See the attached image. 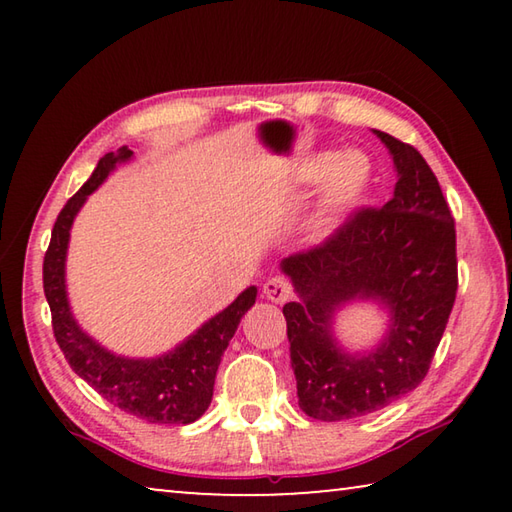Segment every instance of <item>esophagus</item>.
Here are the masks:
<instances>
[{
	"label": "esophagus",
	"mask_w": 512,
	"mask_h": 512,
	"mask_svg": "<svg viewBox=\"0 0 512 512\" xmlns=\"http://www.w3.org/2000/svg\"><path fill=\"white\" fill-rule=\"evenodd\" d=\"M264 296L271 302H275V305H282V302H287L293 296L291 282L287 277H280V275L271 277V280L264 284Z\"/></svg>",
	"instance_id": "esophagus-1"
}]
</instances>
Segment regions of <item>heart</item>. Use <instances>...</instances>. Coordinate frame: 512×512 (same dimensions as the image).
I'll return each instance as SVG.
<instances>
[{
    "mask_svg": "<svg viewBox=\"0 0 512 512\" xmlns=\"http://www.w3.org/2000/svg\"><path fill=\"white\" fill-rule=\"evenodd\" d=\"M296 180L300 185H316L323 180L316 203L302 221L305 237L323 244L339 235L366 201L372 185V164L361 151H316L298 162Z\"/></svg>",
    "mask_w": 512,
    "mask_h": 512,
    "instance_id": "heart-1",
    "label": "heart"
}]
</instances>
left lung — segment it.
I'll list each match as a JSON object with an SVG mask.
<instances>
[{
	"label": "left lung",
	"instance_id": "1",
	"mask_svg": "<svg viewBox=\"0 0 512 512\" xmlns=\"http://www.w3.org/2000/svg\"><path fill=\"white\" fill-rule=\"evenodd\" d=\"M397 171L393 198L361 210L339 235L282 259L296 302L282 309L298 404L309 418L339 422L384 409L427 375L456 300V230L443 189L413 146L372 131ZM357 301L389 316L368 351L345 349L335 318Z\"/></svg>",
	"mask_w": 512,
	"mask_h": 512
}]
</instances>
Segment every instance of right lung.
Instances as JSON below:
<instances>
[{
	"instance_id": "add662e5",
	"label": "right lung",
	"mask_w": 512,
	"mask_h": 512,
	"mask_svg": "<svg viewBox=\"0 0 512 512\" xmlns=\"http://www.w3.org/2000/svg\"><path fill=\"white\" fill-rule=\"evenodd\" d=\"M128 160H133V151L128 146L103 155L88 183L60 210L51 230V244L42 264V282L54 336L76 375L88 381L110 404L151 424H192L212 402L221 357L241 318L255 305L257 287L241 291L235 302L205 320L176 348L158 357H124L94 341L69 307L65 282L69 232L88 196L97 192L110 173Z\"/></svg>"
}]
</instances>
